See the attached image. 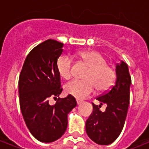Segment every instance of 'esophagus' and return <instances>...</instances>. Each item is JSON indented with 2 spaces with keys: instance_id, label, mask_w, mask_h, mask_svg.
<instances>
[{
  "instance_id": "34e87169",
  "label": "esophagus",
  "mask_w": 149,
  "mask_h": 149,
  "mask_svg": "<svg viewBox=\"0 0 149 149\" xmlns=\"http://www.w3.org/2000/svg\"><path fill=\"white\" fill-rule=\"evenodd\" d=\"M77 104L79 105V104H80L82 103V100H79V99H77Z\"/></svg>"
}]
</instances>
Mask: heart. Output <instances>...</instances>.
I'll list each match as a JSON object with an SVG mask.
<instances>
[{"label":"heart","instance_id":"b5f03b06","mask_svg":"<svg viewBox=\"0 0 149 149\" xmlns=\"http://www.w3.org/2000/svg\"><path fill=\"white\" fill-rule=\"evenodd\" d=\"M79 57L89 68L90 71L85 77L86 81L72 80L65 84V91L79 100L85 99L95 91H106L113 84L115 72L107 65L106 59L96 51H84L79 53ZM57 70L64 79H69L72 75V61L68 56L59 57L57 61Z\"/></svg>","mask_w":149,"mask_h":149}]
</instances>
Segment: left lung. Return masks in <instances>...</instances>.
Listing matches in <instances>:
<instances>
[{"instance_id": "obj_1", "label": "left lung", "mask_w": 149, "mask_h": 149, "mask_svg": "<svg viewBox=\"0 0 149 149\" xmlns=\"http://www.w3.org/2000/svg\"><path fill=\"white\" fill-rule=\"evenodd\" d=\"M115 83L111 89L97 98L100 105L93 104V111L86 121V132L89 138L101 146L110 145L118 139L122 131L130 100L132 79L128 66L120 61L116 65ZM105 103L106 110L102 112L99 107Z\"/></svg>"}]
</instances>
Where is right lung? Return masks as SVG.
Returning <instances> with one entry per match:
<instances>
[{"instance_id": "1", "label": "right lung", "mask_w": 149, "mask_h": 149, "mask_svg": "<svg viewBox=\"0 0 149 149\" xmlns=\"http://www.w3.org/2000/svg\"><path fill=\"white\" fill-rule=\"evenodd\" d=\"M63 43L48 39L27 56L18 80L20 107L24 122L38 141L52 142L63 136L68 125V113L77 106L72 96L59 98L62 93L57 60ZM57 101L54 105L48 100Z\"/></svg>"}]
</instances>
